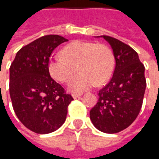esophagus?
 <instances>
[{
  "mask_svg": "<svg viewBox=\"0 0 159 159\" xmlns=\"http://www.w3.org/2000/svg\"><path fill=\"white\" fill-rule=\"evenodd\" d=\"M71 96L73 97V99H77V98H79L80 96H82V93H72L71 94Z\"/></svg>",
  "mask_w": 159,
  "mask_h": 159,
  "instance_id": "1",
  "label": "esophagus"
}]
</instances>
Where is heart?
Returning a JSON list of instances; mask_svg holds the SVG:
<instances>
[{
	"label": "heart",
	"instance_id": "1",
	"mask_svg": "<svg viewBox=\"0 0 159 159\" xmlns=\"http://www.w3.org/2000/svg\"><path fill=\"white\" fill-rule=\"evenodd\" d=\"M63 55L53 54L48 63V70L52 78L66 83L76 70L80 73L70 79L68 89L81 93L109 80L113 72L114 58L107 46L93 42L75 41L66 45Z\"/></svg>",
	"mask_w": 159,
	"mask_h": 159
}]
</instances>
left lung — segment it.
I'll return each instance as SVG.
<instances>
[{"instance_id":"obj_1","label":"left lung","mask_w":159,"mask_h":159,"mask_svg":"<svg viewBox=\"0 0 159 159\" xmlns=\"http://www.w3.org/2000/svg\"><path fill=\"white\" fill-rule=\"evenodd\" d=\"M115 59L113 76L99 91V100L90 111V119L101 132L118 133L135 120L140 112L147 87L145 67L131 47L108 36Z\"/></svg>"}]
</instances>
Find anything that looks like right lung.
<instances>
[{
  "mask_svg": "<svg viewBox=\"0 0 159 159\" xmlns=\"http://www.w3.org/2000/svg\"><path fill=\"white\" fill-rule=\"evenodd\" d=\"M68 40L58 35L42 36L17 52L10 66L9 92L16 116L37 134L52 133L62 126L70 94L50 76L49 58Z\"/></svg>",
  "mask_w": 159,
  "mask_h": 159,
  "instance_id": "1",
  "label": "right lung"
}]
</instances>
